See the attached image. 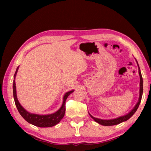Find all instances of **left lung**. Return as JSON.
<instances>
[{
	"label": "left lung",
	"mask_w": 151,
	"mask_h": 151,
	"mask_svg": "<svg viewBox=\"0 0 151 151\" xmlns=\"http://www.w3.org/2000/svg\"><path fill=\"white\" fill-rule=\"evenodd\" d=\"M136 62H137V64L138 66V70H139V75L140 76V89H139V100L138 101L137 104L136 105V106L134 107V109L129 113V114H127V115H125L123 116H121V117H119L118 118H115V119H113V120H101V119H99V118H94L93 117V116L89 114V115L91 116V117L93 120L95 121L97 123H99L101 125H105V126H111V125H117L122 123V122H125V121H127V120H129V118H130L135 113V112L136 111V110L138 109V108L139 107V105L141 102V100H142V94H143V78H142V76L141 74V71H140V69H139V65L138 64V62L136 60Z\"/></svg>",
	"instance_id": "obj_1"
}]
</instances>
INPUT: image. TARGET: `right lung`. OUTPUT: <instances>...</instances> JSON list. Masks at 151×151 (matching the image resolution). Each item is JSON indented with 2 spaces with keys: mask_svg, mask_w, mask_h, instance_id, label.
Masks as SVG:
<instances>
[{
  "mask_svg": "<svg viewBox=\"0 0 151 151\" xmlns=\"http://www.w3.org/2000/svg\"><path fill=\"white\" fill-rule=\"evenodd\" d=\"M19 66L17 68L15 75H14V79L13 82V98L15 100V103L16 107L18 109L19 113L22 116L23 118L27 121L28 123L32 125H34L39 127H52L55 125L58 124L62 119L64 117L65 112V100L67 98L71 93H72L74 91H71L66 93L64 96V101H63L62 106L60 109L56 112V113L47 115H38L35 114H31L28 113L21 106V105L19 102L18 99L17 97L16 94V86H15V78L17 75V71H18Z\"/></svg>",
  "mask_w": 151,
  "mask_h": 151,
  "instance_id": "add662e5",
  "label": "right lung"
}]
</instances>
